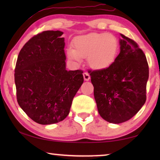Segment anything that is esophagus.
Listing matches in <instances>:
<instances>
[{"label":"esophagus","instance_id":"obj_1","mask_svg":"<svg viewBox=\"0 0 160 160\" xmlns=\"http://www.w3.org/2000/svg\"><path fill=\"white\" fill-rule=\"evenodd\" d=\"M83 78H84V80H85V81H88V80H90V75H89L88 72H84L83 73Z\"/></svg>","mask_w":160,"mask_h":160}]
</instances>
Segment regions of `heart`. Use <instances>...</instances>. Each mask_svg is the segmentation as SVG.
I'll use <instances>...</instances> for the list:
<instances>
[{"label": "heart", "mask_w": 160, "mask_h": 160, "mask_svg": "<svg viewBox=\"0 0 160 160\" xmlns=\"http://www.w3.org/2000/svg\"><path fill=\"white\" fill-rule=\"evenodd\" d=\"M73 48H68L67 55L70 60L80 62L88 57L92 68L102 70L109 67L117 57L118 42L115 36L107 33H90L77 37Z\"/></svg>", "instance_id": "heart-1"}]
</instances>
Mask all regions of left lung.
I'll use <instances>...</instances> for the list:
<instances>
[{"instance_id": "1", "label": "left lung", "mask_w": 160, "mask_h": 160, "mask_svg": "<svg viewBox=\"0 0 160 160\" xmlns=\"http://www.w3.org/2000/svg\"><path fill=\"white\" fill-rule=\"evenodd\" d=\"M121 36L115 61L107 68L90 72L99 115L115 124L131 119L144 105L149 78L145 53L133 40Z\"/></svg>"}]
</instances>
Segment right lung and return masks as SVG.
Listing matches in <instances>:
<instances>
[{"label":"right lung","mask_w":160,"mask_h":160,"mask_svg":"<svg viewBox=\"0 0 160 160\" xmlns=\"http://www.w3.org/2000/svg\"><path fill=\"white\" fill-rule=\"evenodd\" d=\"M63 34L51 30L33 37L20 51L16 63L18 104L29 118L42 125L66 118L84 81L82 70H66Z\"/></svg>","instance_id":"add662e5"}]
</instances>
